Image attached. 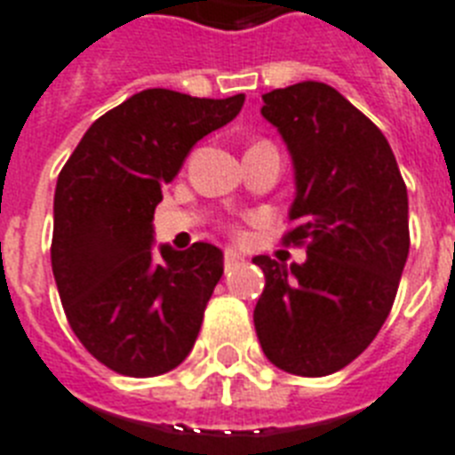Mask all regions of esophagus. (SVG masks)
<instances>
[{
	"mask_svg": "<svg viewBox=\"0 0 455 455\" xmlns=\"http://www.w3.org/2000/svg\"><path fill=\"white\" fill-rule=\"evenodd\" d=\"M241 262H245V259H243L234 248L224 250V267H227V269H231V267H235V264H241Z\"/></svg>",
	"mask_w": 455,
	"mask_h": 455,
	"instance_id": "1",
	"label": "esophagus"
}]
</instances>
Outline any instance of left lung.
Instances as JSON below:
<instances>
[{"label": "left lung", "instance_id": "obj_1", "mask_svg": "<svg viewBox=\"0 0 455 455\" xmlns=\"http://www.w3.org/2000/svg\"><path fill=\"white\" fill-rule=\"evenodd\" d=\"M262 101L295 170L283 241L307 245V259H252L267 278L255 331L274 366L321 378L352 363L389 316L409 257V193L385 134L338 89L307 80Z\"/></svg>", "mask_w": 455, "mask_h": 455}]
</instances>
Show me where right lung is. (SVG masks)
<instances>
[{"mask_svg": "<svg viewBox=\"0 0 455 455\" xmlns=\"http://www.w3.org/2000/svg\"><path fill=\"white\" fill-rule=\"evenodd\" d=\"M243 101L144 89L99 117L60 170L53 278L77 339L116 373L163 375L196 345L224 255L210 243L156 255L153 212L193 146Z\"/></svg>", "mask_w": 455, "mask_h": 455, "instance_id": "1", "label": "right lung"}]
</instances>
